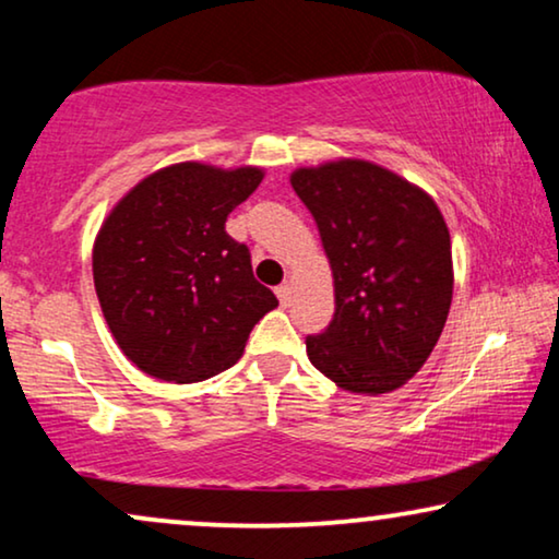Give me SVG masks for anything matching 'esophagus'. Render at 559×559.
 Wrapping results in <instances>:
<instances>
[{"mask_svg":"<svg viewBox=\"0 0 559 559\" xmlns=\"http://www.w3.org/2000/svg\"><path fill=\"white\" fill-rule=\"evenodd\" d=\"M274 293H277L282 305H287L289 300H293V285H289V282H285V285H280L277 289H274Z\"/></svg>","mask_w":559,"mask_h":559,"instance_id":"1","label":"esophagus"}]
</instances>
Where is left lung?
Masks as SVG:
<instances>
[{"mask_svg": "<svg viewBox=\"0 0 559 559\" xmlns=\"http://www.w3.org/2000/svg\"><path fill=\"white\" fill-rule=\"evenodd\" d=\"M289 182L316 218L335 287L331 325L305 338L310 364L346 392H394L425 366L453 300L438 203L366 159L297 167Z\"/></svg>", "mask_w": 559, "mask_h": 559, "instance_id": "left-lung-1", "label": "left lung"}]
</instances>
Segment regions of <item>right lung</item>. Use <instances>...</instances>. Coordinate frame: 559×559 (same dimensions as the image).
Segmentation results:
<instances>
[{
  "mask_svg": "<svg viewBox=\"0 0 559 559\" xmlns=\"http://www.w3.org/2000/svg\"><path fill=\"white\" fill-rule=\"evenodd\" d=\"M262 167L178 163L136 182L98 228L94 285L109 331L150 377L193 384L226 371L277 308L226 218Z\"/></svg>",
  "mask_w": 559,
  "mask_h": 559,
  "instance_id": "1",
  "label": "right lung"
}]
</instances>
